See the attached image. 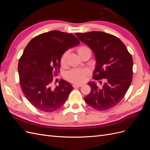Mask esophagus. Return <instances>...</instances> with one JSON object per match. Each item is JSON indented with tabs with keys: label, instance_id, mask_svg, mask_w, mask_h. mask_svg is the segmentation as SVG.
Instances as JSON below:
<instances>
[{
	"label": "esophagus",
	"instance_id": "34e87169",
	"mask_svg": "<svg viewBox=\"0 0 150 150\" xmlns=\"http://www.w3.org/2000/svg\"><path fill=\"white\" fill-rule=\"evenodd\" d=\"M83 85L82 84H73L72 85V86H73V88H79V87H81Z\"/></svg>",
	"mask_w": 150,
	"mask_h": 150
}]
</instances>
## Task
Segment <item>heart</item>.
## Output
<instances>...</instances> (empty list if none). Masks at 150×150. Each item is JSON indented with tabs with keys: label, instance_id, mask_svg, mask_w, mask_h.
<instances>
[{
	"label": "heart",
	"instance_id": "heart-1",
	"mask_svg": "<svg viewBox=\"0 0 150 150\" xmlns=\"http://www.w3.org/2000/svg\"><path fill=\"white\" fill-rule=\"evenodd\" d=\"M88 51H89L88 47L81 46L78 47L77 51L79 55L81 57L83 54ZM68 55V52L66 51L62 54L61 58V64L62 66H64L66 62V59ZM89 74V70L88 68H79V69H74L67 72L66 75V79L72 83L81 84L84 82L86 77Z\"/></svg>",
	"mask_w": 150,
	"mask_h": 150
}]
</instances>
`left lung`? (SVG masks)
<instances>
[{"instance_id":"1","label":"left lung","mask_w":150,"mask_h":150,"mask_svg":"<svg viewBox=\"0 0 150 150\" xmlns=\"http://www.w3.org/2000/svg\"><path fill=\"white\" fill-rule=\"evenodd\" d=\"M76 35L94 52L96 63L93 79H104L102 89L95 82L88 83L91 92L85 102L98 111L111 109L122 100L132 81V56L124 43L110 34L91 31Z\"/></svg>"}]
</instances>
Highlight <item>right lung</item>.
<instances>
[{
    "label": "right lung",
    "mask_w": 150,
    "mask_h": 150,
    "mask_svg": "<svg viewBox=\"0 0 150 150\" xmlns=\"http://www.w3.org/2000/svg\"><path fill=\"white\" fill-rule=\"evenodd\" d=\"M79 43L73 34L52 30L37 35L27 45L18 72L22 92L35 108L51 112L66 103L73 87L61 79L58 86L52 88L53 74L59 72L62 54Z\"/></svg>",
    "instance_id": "right-lung-1"
}]
</instances>
